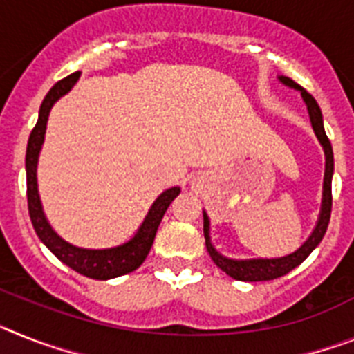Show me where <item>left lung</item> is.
<instances>
[{
  "label": "left lung",
  "instance_id": "obj_1",
  "mask_svg": "<svg viewBox=\"0 0 354 354\" xmlns=\"http://www.w3.org/2000/svg\"><path fill=\"white\" fill-rule=\"evenodd\" d=\"M279 81L283 84L290 86L293 90H299L304 99L306 106H308V113H310L311 126H313V131L319 138L320 145L324 147V154H326V172H324V191H322V207H320V216L319 221H317V227L313 228L311 236L306 239L304 245L295 250L293 254L284 255V257H275V259H228L225 255L219 254L216 248L210 243V221L209 216L203 212V234H205V245H207V252L210 254L212 261L216 263L218 268H221L223 272L230 275L236 281H245V283H257V281H273V279L283 277L288 272H292L293 268H297L302 261L311 254V252L319 246V243L322 241L324 234L328 230L329 218H331V203H333V198H331V178H333V149H331V142H329L328 135L324 131V122H322V113H320L319 104L317 100L311 97L304 88L297 84L295 81H292L290 77H279Z\"/></svg>",
  "mask_w": 354,
  "mask_h": 354
}]
</instances>
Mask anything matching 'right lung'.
<instances>
[{
    "mask_svg": "<svg viewBox=\"0 0 354 354\" xmlns=\"http://www.w3.org/2000/svg\"><path fill=\"white\" fill-rule=\"evenodd\" d=\"M79 77H81V71H75V73L64 77L62 81L55 82L52 86V90L44 97L43 104H41L39 118H37V124L32 129L28 145H26V198H28V212H30L35 234L46 245V248L59 261H62L71 270H75L77 273L90 279L108 281V279L120 277V275H126L129 272H135L144 263L147 254H149L151 246H153L154 236H156V230H158L163 214L169 209L171 201L180 194V187H172V189L163 191L149 209L135 237H131L129 241L120 246L104 248V250L79 248V246L66 243L62 237L53 232V228L50 227V223L44 218L39 191H37V160H39L41 145L44 142L50 109H52L53 104L61 99L62 95H66L73 88V84L79 81Z\"/></svg>",
    "mask_w": 354,
    "mask_h": 354,
    "instance_id": "obj_1",
    "label": "right lung"
}]
</instances>
